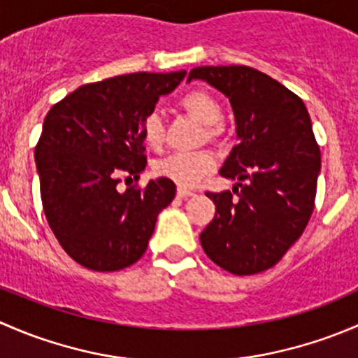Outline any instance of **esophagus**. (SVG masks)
I'll list each match as a JSON object with an SVG mask.
<instances>
[{
	"instance_id": "obj_1",
	"label": "esophagus",
	"mask_w": 358,
	"mask_h": 358,
	"mask_svg": "<svg viewBox=\"0 0 358 358\" xmlns=\"http://www.w3.org/2000/svg\"><path fill=\"white\" fill-rule=\"evenodd\" d=\"M176 194H178V197H182V199H187V197H192L194 192L189 189H183V187H178V190H176Z\"/></svg>"
}]
</instances>
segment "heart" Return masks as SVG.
Listing matches in <instances>:
<instances>
[{
    "label": "heart",
    "instance_id": "heart-1",
    "mask_svg": "<svg viewBox=\"0 0 358 358\" xmlns=\"http://www.w3.org/2000/svg\"><path fill=\"white\" fill-rule=\"evenodd\" d=\"M182 107L201 124L208 126V136L215 138L220 133L218 122L222 119V107L213 95L206 92H190L182 99ZM142 136L147 147L157 150L164 142V124L157 112H149L142 122ZM215 157L209 152H176L159 159L154 171L162 178L178 183L182 187H192L213 171Z\"/></svg>",
    "mask_w": 358,
    "mask_h": 358
}]
</instances>
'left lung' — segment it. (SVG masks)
<instances>
[{
	"instance_id": "1",
	"label": "left lung",
	"mask_w": 358,
	"mask_h": 358,
	"mask_svg": "<svg viewBox=\"0 0 358 358\" xmlns=\"http://www.w3.org/2000/svg\"><path fill=\"white\" fill-rule=\"evenodd\" d=\"M201 79L229 99L237 143L220 175L237 180L232 192L213 194V222L202 230L206 255L236 275L263 272L301 237L313 211L320 149L298 95L246 66L196 67Z\"/></svg>"
}]
</instances>
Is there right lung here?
<instances>
[{"label":"right lung","instance_id":"right-lung-1","mask_svg":"<svg viewBox=\"0 0 358 358\" xmlns=\"http://www.w3.org/2000/svg\"><path fill=\"white\" fill-rule=\"evenodd\" d=\"M185 71L115 76L79 86L50 109L34 149L45 216L64 251L96 272L142 258L159 213L175 199L171 180L143 190L115 187L145 169L142 122Z\"/></svg>","mask_w":358,"mask_h":358}]
</instances>
